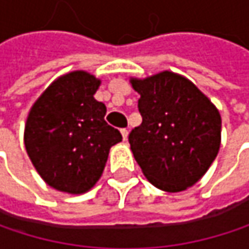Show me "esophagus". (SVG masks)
<instances>
[{
    "mask_svg": "<svg viewBox=\"0 0 249 249\" xmlns=\"http://www.w3.org/2000/svg\"><path fill=\"white\" fill-rule=\"evenodd\" d=\"M121 135H123V138H124V141L128 138V129H121Z\"/></svg>",
    "mask_w": 249,
    "mask_h": 249,
    "instance_id": "34e87169",
    "label": "esophagus"
}]
</instances>
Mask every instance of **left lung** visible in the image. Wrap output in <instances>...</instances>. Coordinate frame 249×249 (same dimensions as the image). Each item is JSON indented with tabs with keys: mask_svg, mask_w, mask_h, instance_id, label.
Masks as SVG:
<instances>
[{
	"mask_svg": "<svg viewBox=\"0 0 249 249\" xmlns=\"http://www.w3.org/2000/svg\"><path fill=\"white\" fill-rule=\"evenodd\" d=\"M129 83L140 93L142 117L128 137L134 159L160 190L177 193L192 187L221 147L218 108L193 82L170 71L131 77Z\"/></svg>",
	"mask_w": 249,
	"mask_h": 249,
	"instance_id": "1",
	"label": "left lung"
}]
</instances>
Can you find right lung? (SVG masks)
I'll list each match as a JSON object with an SVG mask.
<instances>
[{
  "mask_svg": "<svg viewBox=\"0 0 249 249\" xmlns=\"http://www.w3.org/2000/svg\"><path fill=\"white\" fill-rule=\"evenodd\" d=\"M101 79L85 71L59 76L33 104L24 126L27 154L40 177L71 195L101 178L112 145L123 140L107 124V107L93 95Z\"/></svg>",
  "mask_w": 249,
  "mask_h": 249,
  "instance_id": "add662e5",
  "label": "right lung"
}]
</instances>
